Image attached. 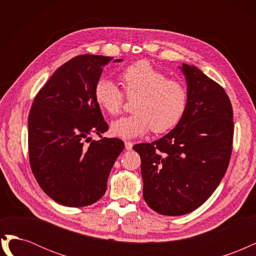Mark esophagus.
Segmentation results:
<instances>
[{
  "label": "esophagus",
  "instance_id": "esophagus-1",
  "mask_svg": "<svg viewBox=\"0 0 256 256\" xmlns=\"http://www.w3.org/2000/svg\"><path fill=\"white\" fill-rule=\"evenodd\" d=\"M132 146H134L132 142H129V141H126V142H125V148H126L127 150H132Z\"/></svg>",
  "mask_w": 256,
  "mask_h": 256
}]
</instances>
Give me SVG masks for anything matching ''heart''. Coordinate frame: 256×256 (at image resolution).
I'll list each match as a JSON object with an SVG mask.
<instances>
[{"label": "heart", "instance_id": "b5f03b06", "mask_svg": "<svg viewBox=\"0 0 256 256\" xmlns=\"http://www.w3.org/2000/svg\"><path fill=\"white\" fill-rule=\"evenodd\" d=\"M127 98H136L134 114L124 116L111 125V134L122 138H132L152 130L166 132L180 122L187 106V90L175 79H166L164 72L146 60L124 69L120 74ZM97 104L110 115L122 112L124 94L112 80L99 79L94 88Z\"/></svg>", "mask_w": 256, "mask_h": 256}]
</instances>
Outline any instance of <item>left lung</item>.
Instances as JSON below:
<instances>
[{
	"instance_id": "obj_1",
	"label": "left lung",
	"mask_w": 256,
	"mask_h": 256,
	"mask_svg": "<svg viewBox=\"0 0 256 256\" xmlns=\"http://www.w3.org/2000/svg\"><path fill=\"white\" fill-rule=\"evenodd\" d=\"M180 69L188 85L180 122L159 140L134 146L141 157L145 202L164 216L189 214L206 202L233 150V109L226 90L196 66Z\"/></svg>"
}]
</instances>
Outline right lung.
Here are the masks:
<instances>
[{"instance_id": "1", "label": "right lung", "mask_w": 256, "mask_h": 256, "mask_svg": "<svg viewBox=\"0 0 256 256\" xmlns=\"http://www.w3.org/2000/svg\"><path fill=\"white\" fill-rule=\"evenodd\" d=\"M113 58L81 54L58 68L36 95L28 115V157L44 192L69 207L102 198L115 160L122 152L94 96L102 67ZM115 60L114 62H120ZM96 133L102 138L92 140Z\"/></svg>"}]
</instances>
